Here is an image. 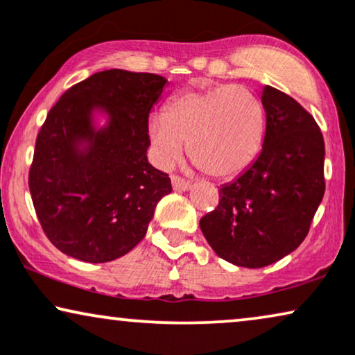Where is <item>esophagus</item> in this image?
<instances>
[{
  "label": "esophagus",
  "instance_id": "obj_1",
  "mask_svg": "<svg viewBox=\"0 0 355 355\" xmlns=\"http://www.w3.org/2000/svg\"><path fill=\"white\" fill-rule=\"evenodd\" d=\"M172 187H173L175 191H187L191 185L187 180H183V178L177 177V175H173V177H172Z\"/></svg>",
  "mask_w": 355,
  "mask_h": 355
}]
</instances>
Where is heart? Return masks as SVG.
<instances>
[{
    "instance_id": "heart-1",
    "label": "heart",
    "mask_w": 355,
    "mask_h": 355,
    "mask_svg": "<svg viewBox=\"0 0 355 355\" xmlns=\"http://www.w3.org/2000/svg\"><path fill=\"white\" fill-rule=\"evenodd\" d=\"M264 108L248 89L222 84L172 97L149 121V138L160 164L182 153L214 178H230L253 162L261 148Z\"/></svg>"
}]
</instances>
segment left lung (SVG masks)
<instances>
[{"mask_svg":"<svg viewBox=\"0 0 355 355\" xmlns=\"http://www.w3.org/2000/svg\"><path fill=\"white\" fill-rule=\"evenodd\" d=\"M261 103V153L220 187L219 205L200 220L211 248L243 268L268 266L294 252L324 195V141L315 118L271 86H264Z\"/></svg>","mask_w":355,"mask_h":355,"instance_id":"left-lung-1","label":"left lung"}]
</instances>
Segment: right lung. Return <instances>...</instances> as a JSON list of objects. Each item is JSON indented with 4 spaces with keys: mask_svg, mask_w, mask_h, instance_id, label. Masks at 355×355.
I'll list each match as a JSON object with an SVG mask.
<instances>
[{
    "mask_svg": "<svg viewBox=\"0 0 355 355\" xmlns=\"http://www.w3.org/2000/svg\"><path fill=\"white\" fill-rule=\"evenodd\" d=\"M167 79L107 69L69 87L35 141L29 188L51 243L68 257L107 263L148 232L157 202L172 191L148 162L149 112ZM107 123L97 129L93 113Z\"/></svg>",
    "mask_w": 355,
    "mask_h": 355,
    "instance_id": "add662e5",
    "label": "right lung"
}]
</instances>
